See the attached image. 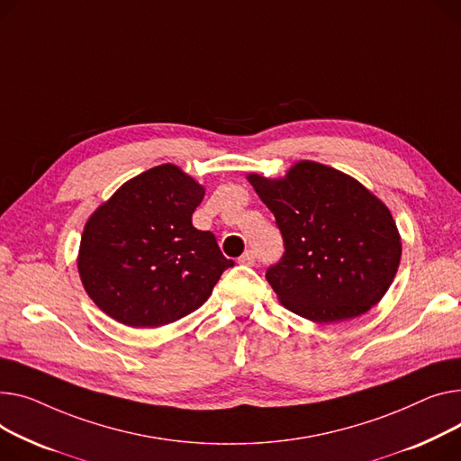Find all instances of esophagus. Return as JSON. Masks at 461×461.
Returning a JSON list of instances; mask_svg holds the SVG:
<instances>
[{
    "mask_svg": "<svg viewBox=\"0 0 461 461\" xmlns=\"http://www.w3.org/2000/svg\"><path fill=\"white\" fill-rule=\"evenodd\" d=\"M239 263H242V265H254L256 263V254L252 250H247L239 258Z\"/></svg>",
    "mask_w": 461,
    "mask_h": 461,
    "instance_id": "obj_1",
    "label": "esophagus"
}]
</instances>
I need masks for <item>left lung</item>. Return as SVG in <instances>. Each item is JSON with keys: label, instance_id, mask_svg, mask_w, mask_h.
<instances>
[{"label": "left lung", "instance_id": "8db88e82", "mask_svg": "<svg viewBox=\"0 0 461 461\" xmlns=\"http://www.w3.org/2000/svg\"><path fill=\"white\" fill-rule=\"evenodd\" d=\"M284 237L267 280L285 308L331 324L369 312L387 293L402 242L387 205L348 174L300 161L285 177L249 174Z\"/></svg>", "mask_w": 461, "mask_h": 461}]
</instances>
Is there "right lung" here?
Wrapping results in <instances>:
<instances>
[{"label": "right lung", "instance_id": "right-lung-1", "mask_svg": "<svg viewBox=\"0 0 461 461\" xmlns=\"http://www.w3.org/2000/svg\"><path fill=\"white\" fill-rule=\"evenodd\" d=\"M205 189L176 165L126 181L85 224L77 270L86 294L131 328L179 321L233 267L211 231L193 226Z\"/></svg>", "mask_w": 461, "mask_h": 461}]
</instances>
